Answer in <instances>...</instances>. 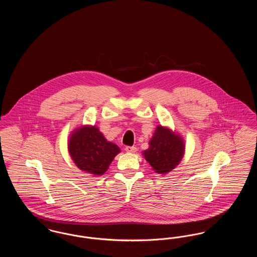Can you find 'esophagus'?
Masks as SVG:
<instances>
[{"mask_svg":"<svg viewBox=\"0 0 257 257\" xmlns=\"http://www.w3.org/2000/svg\"><path fill=\"white\" fill-rule=\"evenodd\" d=\"M125 151L128 153H134L137 151V148L135 147H125Z\"/></svg>","mask_w":257,"mask_h":257,"instance_id":"34e87169","label":"esophagus"}]
</instances>
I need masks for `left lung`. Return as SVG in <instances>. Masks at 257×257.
Here are the masks:
<instances>
[{
    "label": "left lung",
    "mask_w": 257,
    "mask_h": 257,
    "mask_svg": "<svg viewBox=\"0 0 257 257\" xmlns=\"http://www.w3.org/2000/svg\"><path fill=\"white\" fill-rule=\"evenodd\" d=\"M184 143L180 136L166 127L158 126L149 142V148L144 151L145 158L160 174L172 171L182 160Z\"/></svg>",
    "instance_id": "8db88e82"
}]
</instances>
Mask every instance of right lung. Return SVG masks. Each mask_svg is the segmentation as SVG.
<instances>
[{
	"mask_svg": "<svg viewBox=\"0 0 257 257\" xmlns=\"http://www.w3.org/2000/svg\"><path fill=\"white\" fill-rule=\"evenodd\" d=\"M69 153L81 171L94 175H102L120 152L116 145L107 142L94 126H85L71 135L68 144Z\"/></svg>",
	"mask_w": 257,
	"mask_h": 257,
	"instance_id": "1",
	"label": "right lung"
}]
</instances>
